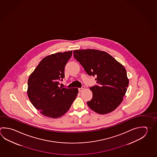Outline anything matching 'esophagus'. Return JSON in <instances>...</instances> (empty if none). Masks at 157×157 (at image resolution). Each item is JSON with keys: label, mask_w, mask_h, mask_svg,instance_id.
<instances>
[{"label": "esophagus", "mask_w": 157, "mask_h": 157, "mask_svg": "<svg viewBox=\"0 0 157 157\" xmlns=\"http://www.w3.org/2000/svg\"><path fill=\"white\" fill-rule=\"evenodd\" d=\"M84 89H85V88H84V86H82V88H79V89H78V90H79V92H82V91H83V90H84Z\"/></svg>", "instance_id": "34e87169"}]
</instances>
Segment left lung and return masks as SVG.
<instances>
[{"instance_id": "left-lung-1", "label": "left lung", "mask_w": 157, "mask_h": 157, "mask_svg": "<svg viewBox=\"0 0 157 157\" xmlns=\"http://www.w3.org/2000/svg\"><path fill=\"white\" fill-rule=\"evenodd\" d=\"M73 54L87 74L97 77L98 86L90 88L93 98L87 102L89 108L101 114L114 110L123 100L129 84L124 66L101 50H76Z\"/></svg>"}]
</instances>
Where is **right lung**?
Segmentation results:
<instances>
[{
	"label": "right lung",
	"mask_w": 157,
	"mask_h": 157,
	"mask_svg": "<svg viewBox=\"0 0 157 157\" xmlns=\"http://www.w3.org/2000/svg\"><path fill=\"white\" fill-rule=\"evenodd\" d=\"M72 50L58 52L41 60L28 80L27 94L41 114L58 118L67 112L78 93V88L59 87L64 78V68Z\"/></svg>",
	"instance_id": "1"
}]
</instances>
